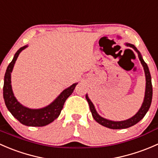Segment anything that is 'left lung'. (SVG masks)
<instances>
[{
	"instance_id": "1",
	"label": "left lung",
	"mask_w": 158,
	"mask_h": 158,
	"mask_svg": "<svg viewBox=\"0 0 158 158\" xmlns=\"http://www.w3.org/2000/svg\"><path fill=\"white\" fill-rule=\"evenodd\" d=\"M125 45H126L127 47H131V48H133L137 52H138V58H139L140 61H141V64H142L143 67H144V73H145V78H146L145 94H144V102H143L142 106H141V107L140 108L139 111H138V112L133 116V117H131L129 119H127V120L120 121V122H114V121L108 120V119L101 117V116L97 113L93 103H92V102H91V100L89 98L88 95L86 94V95H85V98H86L87 102H88L89 105V108H90V111L91 112H92L93 118L95 119L98 124H100V125H103V126L106 127V128H111V129L128 128L129 127H131L133 126V125H136L138 122H139L144 117L146 113L148 112V111L149 110L150 106H151V100H152V95H153L152 83H151V74H150V71H149V69H148L147 63L144 61V60H143L140 52L138 50V49L133 45V44H125Z\"/></svg>"
}]
</instances>
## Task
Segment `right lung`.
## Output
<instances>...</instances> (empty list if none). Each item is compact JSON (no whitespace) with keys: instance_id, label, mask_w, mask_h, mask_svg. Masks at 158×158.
<instances>
[{"instance_id":"1","label":"right lung","mask_w":158,"mask_h":158,"mask_svg":"<svg viewBox=\"0 0 158 158\" xmlns=\"http://www.w3.org/2000/svg\"><path fill=\"white\" fill-rule=\"evenodd\" d=\"M27 47V45L20 47L14 55V59L10 62L6 70L4 76L3 95L4 102L9 111L15 118L23 125L32 127H42L49 125V123L56 119L60 114L64 103L68 97L73 92L77 82L73 84L69 88L66 89L60 93V95L52 102L51 104L42 109H32L22 106L17 100L13 93L11 87V73L15 62L19 54L22 50Z\"/></svg>"}]
</instances>
